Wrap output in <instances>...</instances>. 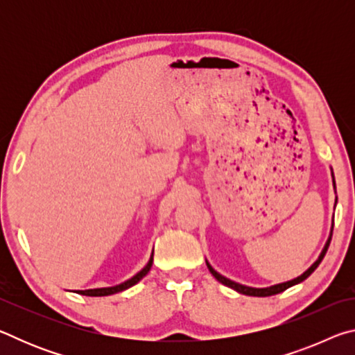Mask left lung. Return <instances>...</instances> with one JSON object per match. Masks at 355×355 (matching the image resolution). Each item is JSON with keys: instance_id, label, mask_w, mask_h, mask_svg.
Here are the masks:
<instances>
[{"instance_id": "obj_1", "label": "left lung", "mask_w": 355, "mask_h": 355, "mask_svg": "<svg viewBox=\"0 0 355 355\" xmlns=\"http://www.w3.org/2000/svg\"><path fill=\"white\" fill-rule=\"evenodd\" d=\"M332 177H334V173H332ZM334 188H335V178H334ZM335 203H336V202H335ZM330 239H332V233H330V236H329V239H327L326 245H324L321 255L318 257V260H316L313 264H311V266H310V268L307 269V271H305L302 275H299V277L293 279V280H290V282H284V284H279V285H274V286H269V288H252V286H245V285H241V284H236V282H233V280H230V279L224 277V275H220L219 272H216L214 269L211 268V264H209L208 261H207V266H208V269H209V272H211V274L214 275V277H216V280H219L222 285H225V286H228V288H233V290L238 291V293H241V294H248V296L266 297V296H272V294H279V293H282V291H285L286 288H290V286H293V285H297V284H300V282H304L305 279H307L309 275H310L311 272H313L318 266H320V263L322 261V258H324V255H326V252H327V249H329Z\"/></svg>"}]
</instances>
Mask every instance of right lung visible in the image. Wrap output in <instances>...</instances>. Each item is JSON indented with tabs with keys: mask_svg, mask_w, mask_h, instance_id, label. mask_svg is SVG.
Segmentation results:
<instances>
[{
	"mask_svg": "<svg viewBox=\"0 0 355 355\" xmlns=\"http://www.w3.org/2000/svg\"><path fill=\"white\" fill-rule=\"evenodd\" d=\"M152 263H153V252H152V257H150L148 263L146 264V268L141 269L139 272L133 275V277H131L130 280L123 282V284L116 285V286H110V288H94V290H84V291H76V293L83 294V296H95V297H97V296H110V294H116L119 291H123V290H127V288L136 285L142 277H146L147 272L150 271V268H152Z\"/></svg>",
	"mask_w": 355,
	"mask_h": 355,
	"instance_id": "1",
	"label": "right lung"
}]
</instances>
